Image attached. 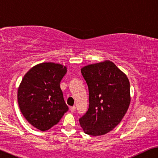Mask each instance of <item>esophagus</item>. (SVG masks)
<instances>
[{
  "mask_svg": "<svg viewBox=\"0 0 158 158\" xmlns=\"http://www.w3.org/2000/svg\"><path fill=\"white\" fill-rule=\"evenodd\" d=\"M70 110H71V112L73 113V112H74V111L76 110V107H75L74 106L70 107Z\"/></svg>",
  "mask_w": 158,
  "mask_h": 158,
  "instance_id": "obj_1",
  "label": "esophagus"
}]
</instances>
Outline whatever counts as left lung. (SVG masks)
<instances>
[{"label": "left lung", "instance_id": "left-lung-1", "mask_svg": "<svg viewBox=\"0 0 158 158\" xmlns=\"http://www.w3.org/2000/svg\"><path fill=\"white\" fill-rule=\"evenodd\" d=\"M89 89V108L79 119L85 133L100 136L121 121L131 102L127 75L110 60L81 69Z\"/></svg>", "mask_w": 158, "mask_h": 158}]
</instances>
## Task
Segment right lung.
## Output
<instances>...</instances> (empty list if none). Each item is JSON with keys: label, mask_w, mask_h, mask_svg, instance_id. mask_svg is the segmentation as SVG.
<instances>
[{"label": "right lung", "mask_w": 158, "mask_h": 158, "mask_svg": "<svg viewBox=\"0 0 158 158\" xmlns=\"http://www.w3.org/2000/svg\"><path fill=\"white\" fill-rule=\"evenodd\" d=\"M66 71V67L61 64H37L24 75L19 87L21 112L31 125L40 131L57 124L69 110L60 87Z\"/></svg>", "instance_id": "add662e5"}]
</instances>
